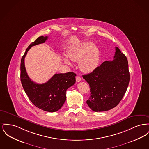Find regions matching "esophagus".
Returning a JSON list of instances; mask_svg holds the SVG:
<instances>
[{"instance_id": "esophagus-1", "label": "esophagus", "mask_w": 149, "mask_h": 149, "mask_svg": "<svg viewBox=\"0 0 149 149\" xmlns=\"http://www.w3.org/2000/svg\"><path fill=\"white\" fill-rule=\"evenodd\" d=\"M81 79L80 77H76V81H77V83L81 81Z\"/></svg>"}]
</instances>
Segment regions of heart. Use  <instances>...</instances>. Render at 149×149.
I'll return each instance as SVG.
<instances>
[{"instance_id":"1","label":"heart","mask_w":149,"mask_h":149,"mask_svg":"<svg viewBox=\"0 0 149 149\" xmlns=\"http://www.w3.org/2000/svg\"><path fill=\"white\" fill-rule=\"evenodd\" d=\"M68 56L74 61H79V66L81 71L91 72L97 66L99 61V52L92 42H86L68 50ZM64 61L70 65L69 60L65 58Z\"/></svg>"}]
</instances>
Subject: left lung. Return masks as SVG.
Here are the masks:
<instances>
[{
  "mask_svg": "<svg viewBox=\"0 0 149 149\" xmlns=\"http://www.w3.org/2000/svg\"><path fill=\"white\" fill-rule=\"evenodd\" d=\"M83 78L90 86L91 96L86 100L94 112L111 109L120 102L127 91L130 72L126 56L116 47L112 61L103 62Z\"/></svg>",
  "mask_w": 149,
  "mask_h": 149,
  "instance_id": "obj_1",
  "label": "left lung"
}]
</instances>
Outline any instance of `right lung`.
Wrapping results in <instances>:
<instances>
[{"mask_svg": "<svg viewBox=\"0 0 149 149\" xmlns=\"http://www.w3.org/2000/svg\"><path fill=\"white\" fill-rule=\"evenodd\" d=\"M47 36L38 37L31 43L22 56L21 62L22 85L31 102L45 111L54 112L63 106L66 99V90L75 83L76 74L72 72L55 74L50 80L43 84H37L29 78L24 65V58L32 46L45 42Z\"/></svg>", "mask_w": 149, "mask_h": 149, "instance_id": "add662e5", "label": "right lung"}]
</instances>
